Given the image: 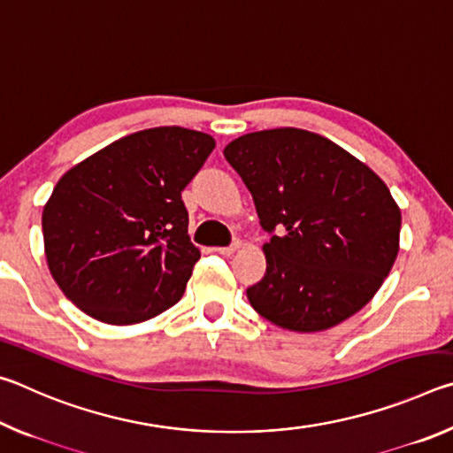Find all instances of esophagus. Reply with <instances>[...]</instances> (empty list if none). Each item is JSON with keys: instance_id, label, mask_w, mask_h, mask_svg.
I'll list each match as a JSON object with an SVG mask.
<instances>
[{"instance_id": "esophagus-1", "label": "esophagus", "mask_w": 453, "mask_h": 453, "mask_svg": "<svg viewBox=\"0 0 453 453\" xmlns=\"http://www.w3.org/2000/svg\"><path fill=\"white\" fill-rule=\"evenodd\" d=\"M240 245H242V242H240V240H235V242H232L229 245H226V248H216V251H218V254L229 256V254H234L235 250H240Z\"/></svg>"}]
</instances>
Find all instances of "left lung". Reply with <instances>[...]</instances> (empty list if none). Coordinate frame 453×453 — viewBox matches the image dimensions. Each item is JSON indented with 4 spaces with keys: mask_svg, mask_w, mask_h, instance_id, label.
<instances>
[{
    "mask_svg": "<svg viewBox=\"0 0 453 453\" xmlns=\"http://www.w3.org/2000/svg\"><path fill=\"white\" fill-rule=\"evenodd\" d=\"M254 197L265 273L248 300L272 324L321 332L372 300L400 250L386 183L340 145L297 127L254 132L224 150Z\"/></svg>",
    "mask_w": 453,
    "mask_h": 453,
    "instance_id": "1",
    "label": "left lung"
}]
</instances>
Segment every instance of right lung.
<instances>
[{
	"label": "right lung",
	"instance_id": "obj_1",
	"mask_svg": "<svg viewBox=\"0 0 453 453\" xmlns=\"http://www.w3.org/2000/svg\"><path fill=\"white\" fill-rule=\"evenodd\" d=\"M216 148L170 126L132 134L72 167L43 208L50 272L104 324L145 321L181 300L199 259L181 191Z\"/></svg>",
	"mask_w": 453,
	"mask_h": 453
}]
</instances>
